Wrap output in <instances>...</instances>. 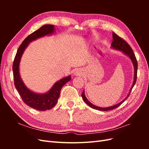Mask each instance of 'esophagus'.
I'll return each mask as SVG.
<instances>
[{
  "label": "esophagus",
  "instance_id": "1",
  "mask_svg": "<svg viewBox=\"0 0 149 149\" xmlns=\"http://www.w3.org/2000/svg\"><path fill=\"white\" fill-rule=\"evenodd\" d=\"M74 75L75 76H82L83 75V73H82V71L80 70H76L74 71Z\"/></svg>",
  "mask_w": 149,
  "mask_h": 149
}]
</instances>
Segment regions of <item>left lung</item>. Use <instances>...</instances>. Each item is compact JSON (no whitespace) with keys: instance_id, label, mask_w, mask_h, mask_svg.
<instances>
[{"instance_id":"1","label":"left lung","mask_w":149,"mask_h":149,"mask_svg":"<svg viewBox=\"0 0 149 149\" xmlns=\"http://www.w3.org/2000/svg\"><path fill=\"white\" fill-rule=\"evenodd\" d=\"M112 39H113V40H112L111 45V48L123 52L124 54V55H125L126 56H128L130 59V60H131L132 64H133V66H134V81H133V83H132V86H131V88H130V91H129L128 94L127 95V96H126L123 101H122L120 102H119L118 104H115L114 106H109V107H99V106H96L95 105H94L93 104H92L91 102H90L88 101V100L85 96L84 90H83V92L81 94V96H82V98H83V101L86 103L89 107H92L93 109L100 110V111H110V110H112V109H115V108L119 106L121 104H123L129 96L130 91H131V90L133 88L134 86L135 85V84H136V79H137V61L136 56H135L134 53L133 52L132 49L131 48V47L129 46V45L125 41V40H124L123 38H121L120 37H119V36L117 34H116L114 32L112 33Z\"/></svg>"}]
</instances>
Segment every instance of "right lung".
<instances>
[{
    "instance_id": "obj_1",
    "label": "right lung",
    "mask_w": 149,
    "mask_h": 149,
    "mask_svg": "<svg viewBox=\"0 0 149 149\" xmlns=\"http://www.w3.org/2000/svg\"><path fill=\"white\" fill-rule=\"evenodd\" d=\"M55 26L47 24L43 25L38 30L29 35L18 49L12 66L15 86L22 100L30 107L41 111L50 109L56 105L62 87L70 81L71 76L69 75L58 81L45 93H37L29 89L24 83L20 74V63L25 49L31 42L45 36L51 35L55 33Z\"/></svg>"
}]
</instances>
